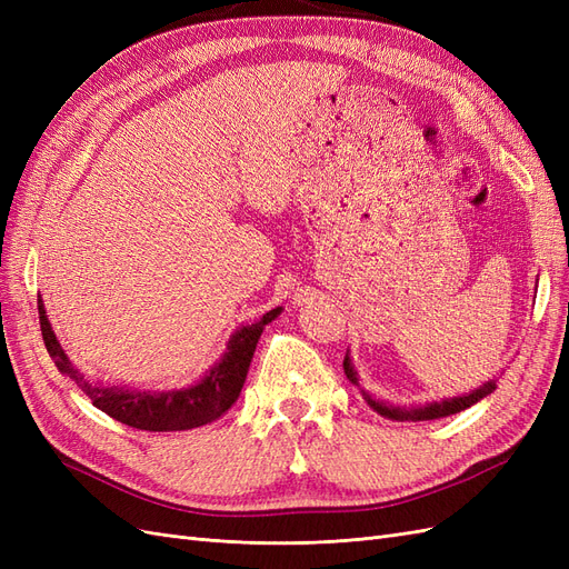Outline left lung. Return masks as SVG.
<instances>
[{"mask_svg": "<svg viewBox=\"0 0 569 569\" xmlns=\"http://www.w3.org/2000/svg\"><path fill=\"white\" fill-rule=\"evenodd\" d=\"M343 372H347L349 382L358 385V372L353 370V363H351L349 353H347V358H343ZM493 389H496V380H489L487 385H481L479 389H475V391H470V393L453 396V399H443V401H432V403H425V406H418V408L389 406V403H382V401L372 399V396L366 393V391H363V396H366L368 406H370L375 412H380V416H385V418H389V420L420 422V420H437V418L453 416V412H460V410H465V408L475 406L477 401L485 399V396H489Z\"/></svg>", "mask_w": 569, "mask_h": 569, "instance_id": "obj_1", "label": "left lung"}]
</instances>
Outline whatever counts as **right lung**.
Wrapping results in <instances>:
<instances>
[{
    "mask_svg": "<svg viewBox=\"0 0 569 569\" xmlns=\"http://www.w3.org/2000/svg\"><path fill=\"white\" fill-rule=\"evenodd\" d=\"M42 339L57 368L90 396L92 406L107 412L113 420L147 432H182L218 420L222 412L232 408L239 391L244 387L256 343L261 339L263 327L282 313V308H272L261 320L239 327L228 341V351L218 363L206 372L201 380L187 389L170 391H137L126 387H111L104 382H92L78 372L51 330L42 299H38Z\"/></svg>",
    "mask_w": 569,
    "mask_h": 569,
    "instance_id": "obj_1",
    "label": "right lung"
}]
</instances>
